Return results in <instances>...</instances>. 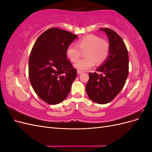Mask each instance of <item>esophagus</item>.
I'll return each instance as SVG.
<instances>
[{
	"instance_id": "1",
	"label": "esophagus",
	"mask_w": 152,
	"mask_h": 152,
	"mask_svg": "<svg viewBox=\"0 0 152 152\" xmlns=\"http://www.w3.org/2000/svg\"><path fill=\"white\" fill-rule=\"evenodd\" d=\"M82 73H83V72H82V71H80V70H77V74H78V75L81 74Z\"/></svg>"
}]
</instances>
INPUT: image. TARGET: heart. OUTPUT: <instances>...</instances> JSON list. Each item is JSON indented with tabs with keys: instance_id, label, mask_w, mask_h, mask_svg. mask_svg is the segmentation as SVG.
Instances as JSON below:
<instances>
[{
	"instance_id": "obj_1",
	"label": "heart",
	"mask_w": 152,
	"mask_h": 152,
	"mask_svg": "<svg viewBox=\"0 0 152 152\" xmlns=\"http://www.w3.org/2000/svg\"><path fill=\"white\" fill-rule=\"evenodd\" d=\"M84 52L85 58L79 59L74 66L86 70L96 64L103 63L108 56L110 45L107 40L96 35H88L77 40V45L70 44L66 49V56L72 62L76 61Z\"/></svg>"
}]
</instances>
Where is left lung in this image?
Listing matches in <instances>:
<instances>
[{"mask_svg":"<svg viewBox=\"0 0 152 152\" xmlns=\"http://www.w3.org/2000/svg\"><path fill=\"white\" fill-rule=\"evenodd\" d=\"M107 35L110 53L107 59L96 71L89 73V79L86 87V93L93 102L107 104L113 100L122 89L129 73L127 49L122 39L110 28H100Z\"/></svg>","mask_w":152,"mask_h":152,"instance_id":"1","label":"left lung"}]
</instances>
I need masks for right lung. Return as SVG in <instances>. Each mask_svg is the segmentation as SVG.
<instances>
[{"label":"right lung","instance_id":"1","mask_svg":"<svg viewBox=\"0 0 152 152\" xmlns=\"http://www.w3.org/2000/svg\"><path fill=\"white\" fill-rule=\"evenodd\" d=\"M77 35L58 28L45 31L37 39L30 55L29 79L39 97L50 104L65 100L77 77L67 59L66 49Z\"/></svg>","mask_w":152,"mask_h":152}]
</instances>
